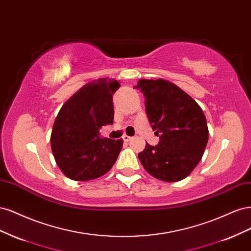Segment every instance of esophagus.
Returning <instances> with one entry per match:
<instances>
[{"label":"esophagus","mask_w":251,"mask_h":251,"mask_svg":"<svg viewBox=\"0 0 251 251\" xmlns=\"http://www.w3.org/2000/svg\"><path fill=\"white\" fill-rule=\"evenodd\" d=\"M123 139H124V141L127 142V141H130V140L132 139V137H130V136H127V135H124V137H123Z\"/></svg>","instance_id":"34e87169"}]
</instances>
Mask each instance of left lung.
Masks as SVG:
<instances>
[{
    "mask_svg": "<svg viewBox=\"0 0 251 251\" xmlns=\"http://www.w3.org/2000/svg\"><path fill=\"white\" fill-rule=\"evenodd\" d=\"M148 119L157 146L147 143L138 154L151 176L166 182L186 178L201 160L208 141L206 118L200 105L174 83L163 79H140Z\"/></svg>",
    "mask_w": 251,
    "mask_h": 251,
    "instance_id": "1",
    "label": "left lung"
}]
</instances>
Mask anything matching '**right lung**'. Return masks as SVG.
<instances>
[{"mask_svg": "<svg viewBox=\"0 0 251 251\" xmlns=\"http://www.w3.org/2000/svg\"><path fill=\"white\" fill-rule=\"evenodd\" d=\"M119 87L115 79H96L79 89L59 110L50 141L58 168L68 178L96 179L116 162L123 139L103 138L100 130L113 125V94Z\"/></svg>", "mask_w": 251, "mask_h": 251, "instance_id": "1", "label": "right lung"}]
</instances>
